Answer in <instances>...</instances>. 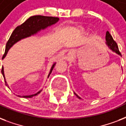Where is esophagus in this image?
Instances as JSON below:
<instances>
[{
	"instance_id": "1",
	"label": "esophagus",
	"mask_w": 126,
	"mask_h": 126,
	"mask_svg": "<svg viewBox=\"0 0 126 126\" xmlns=\"http://www.w3.org/2000/svg\"><path fill=\"white\" fill-rule=\"evenodd\" d=\"M73 51H70L68 53V55H67V60H69V61H70V60H71V59H73Z\"/></svg>"
}]
</instances>
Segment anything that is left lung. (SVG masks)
<instances>
[{
	"instance_id": "obj_1",
	"label": "left lung",
	"mask_w": 126,
	"mask_h": 126,
	"mask_svg": "<svg viewBox=\"0 0 126 126\" xmlns=\"http://www.w3.org/2000/svg\"><path fill=\"white\" fill-rule=\"evenodd\" d=\"M105 39H106V44H107L109 47H110V49H112V51H114L115 53H116L118 55H121V53L119 51V49H118V45L116 42L114 40L113 38H112V36L110 35V34L109 33V31H107V33H106V37H105ZM74 94L77 95V97L79 99H81L80 97H79L77 94H76L75 93Z\"/></svg>"
}]
</instances>
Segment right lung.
<instances>
[{
	"instance_id": "1",
	"label": "right lung",
	"mask_w": 126,
	"mask_h": 126,
	"mask_svg": "<svg viewBox=\"0 0 126 126\" xmlns=\"http://www.w3.org/2000/svg\"><path fill=\"white\" fill-rule=\"evenodd\" d=\"M59 21V18L56 17H51V16H34L30 17L29 18H28L23 23H22L20 25H19L15 29L14 31H13V32L11 34L10 37L9 38V40H8V42L6 45V49H5L4 54L3 55L2 59L4 58L5 56L6 55L9 49L15 43H16L17 42H18L19 40H21L23 38H27L29 36L33 35V34H36L37 32L40 31L41 29H44L46 28L47 27L50 26L51 25L55 24ZM56 63H53V65H52V67L51 68L50 72H49L48 77H49V75L52 72V70L54 68V66L55 65ZM2 74L3 77L5 79L4 73V69L3 67L2 68L1 70ZM5 84L6 86H8L5 80ZM9 88V87H8ZM40 92H38V93H36L33 95H25L23 96V97L24 98H31L32 97H35L38 94H40ZM18 97H21L20 95H17Z\"/></svg>"
}]
</instances>
